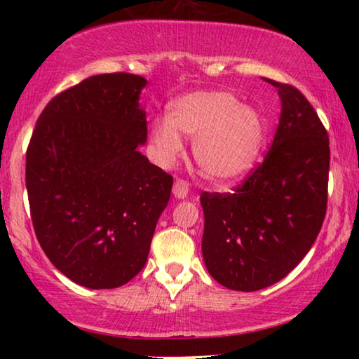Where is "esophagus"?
Masks as SVG:
<instances>
[{
  "label": "esophagus",
  "instance_id": "1",
  "mask_svg": "<svg viewBox=\"0 0 359 359\" xmlns=\"http://www.w3.org/2000/svg\"><path fill=\"white\" fill-rule=\"evenodd\" d=\"M188 188H189V184L186 183L184 180H181V178H178L173 183V194H175V198H178V199H184L186 196H188Z\"/></svg>",
  "mask_w": 359,
  "mask_h": 359
}]
</instances>
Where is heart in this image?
Segmentation results:
<instances>
[{
  "label": "heart",
  "mask_w": 359,
  "mask_h": 359,
  "mask_svg": "<svg viewBox=\"0 0 359 359\" xmlns=\"http://www.w3.org/2000/svg\"><path fill=\"white\" fill-rule=\"evenodd\" d=\"M181 135L193 137L196 165L209 180L232 183L257 163L264 127L253 107L229 91H196L171 104L168 119L151 126V144L165 166L183 150Z\"/></svg>",
  "instance_id": "b5f03b06"
}]
</instances>
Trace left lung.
Wrapping results in <instances>:
<instances>
[{"label":"left lung","instance_id":"1","mask_svg":"<svg viewBox=\"0 0 359 359\" xmlns=\"http://www.w3.org/2000/svg\"><path fill=\"white\" fill-rule=\"evenodd\" d=\"M281 97L271 149L233 193H203V257L215 281L252 292L278 283L312 248L327 212L330 140L307 97Z\"/></svg>","mask_w":359,"mask_h":359}]
</instances>
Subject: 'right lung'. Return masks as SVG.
Segmentation results:
<instances>
[{
	"label": "right lung",
	"mask_w": 359,
	"mask_h": 359,
	"mask_svg": "<svg viewBox=\"0 0 359 359\" xmlns=\"http://www.w3.org/2000/svg\"><path fill=\"white\" fill-rule=\"evenodd\" d=\"M145 78L106 73L58 93L39 116L26 151L34 232L73 283L112 289L145 266L173 176L137 147Z\"/></svg>",
	"instance_id": "right-lung-1"
}]
</instances>
